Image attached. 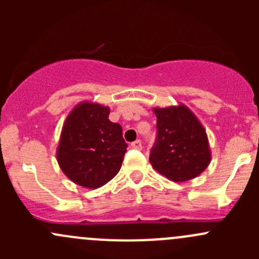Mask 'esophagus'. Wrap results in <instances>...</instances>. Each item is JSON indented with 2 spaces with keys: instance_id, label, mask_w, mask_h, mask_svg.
<instances>
[{
  "instance_id": "obj_1",
  "label": "esophagus",
  "mask_w": 259,
  "mask_h": 259,
  "mask_svg": "<svg viewBox=\"0 0 259 259\" xmlns=\"http://www.w3.org/2000/svg\"><path fill=\"white\" fill-rule=\"evenodd\" d=\"M132 148L142 149V142H140V140H135V142L132 143Z\"/></svg>"
}]
</instances>
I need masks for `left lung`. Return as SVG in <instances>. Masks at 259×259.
<instances>
[{"label": "left lung", "instance_id": "8db88e82", "mask_svg": "<svg viewBox=\"0 0 259 259\" xmlns=\"http://www.w3.org/2000/svg\"><path fill=\"white\" fill-rule=\"evenodd\" d=\"M156 142L149 161L158 173L173 182L197 178L209 165L211 153L204 126L184 104L154 108Z\"/></svg>", "mask_w": 259, "mask_h": 259}]
</instances>
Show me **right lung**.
<instances>
[{
    "label": "right lung",
    "mask_w": 259,
    "mask_h": 259,
    "mask_svg": "<svg viewBox=\"0 0 259 259\" xmlns=\"http://www.w3.org/2000/svg\"><path fill=\"white\" fill-rule=\"evenodd\" d=\"M109 114V106L81 101L62 125L57 163L65 176L80 187H103L121 168L127 144L121 126L111 122Z\"/></svg>",
    "instance_id": "right-lung-1"
}]
</instances>
